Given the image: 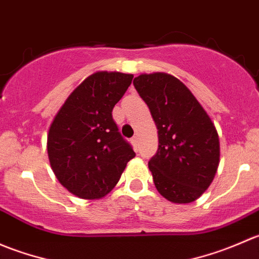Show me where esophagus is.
<instances>
[{"mask_svg":"<svg viewBox=\"0 0 259 259\" xmlns=\"http://www.w3.org/2000/svg\"><path fill=\"white\" fill-rule=\"evenodd\" d=\"M132 143H133V146H134L135 150H138V145H139V142H138V137H134L132 139Z\"/></svg>","mask_w":259,"mask_h":259,"instance_id":"1","label":"esophagus"}]
</instances>
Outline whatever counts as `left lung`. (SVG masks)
Masks as SVG:
<instances>
[{
    "instance_id": "8db88e82",
    "label": "left lung",
    "mask_w": 259,
    "mask_h": 259,
    "mask_svg": "<svg viewBox=\"0 0 259 259\" xmlns=\"http://www.w3.org/2000/svg\"><path fill=\"white\" fill-rule=\"evenodd\" d=\"M134 86L158 129V150L149 160L155 188L171 203L194 202L209 188L219 165L221 148L213 121L173 75L142 74Z\"/></svg>"
}]
</instances>
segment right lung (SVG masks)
Masks as SVG:
<instances>
[{
    "mask_svg": "<svg viewBox=\"0 0 259 259\" xmlns=\"http://www.w3.org/2000/svg\"><path fill=\"white\" fill-rule=\"evenodd\" d=\"M133 77L116 71L94 72L70 94L50 125L48 154L52 171L81 199L105 197L135 156L111 114Z\"/></svg>",
    "mask_w": 259,
    "mask_h": 259,
    "instance_id": "1",
    "label": "right lung"
}]
</instances>
